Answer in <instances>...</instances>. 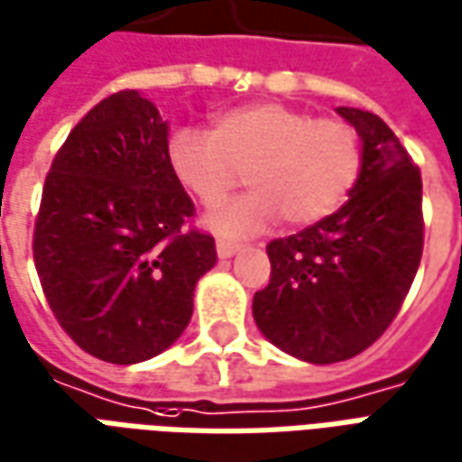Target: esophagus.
Masks as SVG:
<instances>
[{
    "label": "esophagus",
    "instance_id": "34e87169",
    "mask_svg": "<svg viewBox=\"0 0 462 462\" xmlns=\"http://www.w3.org/2000/svg\"><path fill=\"white\" fill-rule=\"evenodd\" d=\"M215 250L220 257H232L235 252L240 250V242H232V240H217L215 242Z\"/></svg>",
    "mask_w": 462,
    "mask_h": 462
}]
</instances>
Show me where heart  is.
I'll use <instances>...</instances> for the list:
<instances>
[{
  "mask_svg": "<svg viewBox=\"0 0 462 462\" xmlns=\"http://www.w3.org/2000/svg\"><path fill=\"white\" fill-rule=\"evenodd\" d=\"M361 138L344 118L260 101L222 111L212 133L180 128L168 141L172 178L202 208H217L247 172V195L208 217L215 232L252 235L282 220L317 225L337 212L361 172Z\"/></svg>",
  "mask_w": 462,
  "mask_h": 462,
  "instance_id": "1",
  "label": "heart"
}]
</instances>
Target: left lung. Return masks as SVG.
Wrapping results in <instances>:
<instances>
[{"instance_id":"8db88e82","label":"left lung","mask_w":462,"mask_h":462,"mask_svg":"<svg viewBox=\"0 0 462 462\" xmlns=\"http://www.w3.org/2000/svg\"><path fill=\"white\" fill-rule=\"evenodd\" d=\"M361 135V172L339 210L267 245L270 284L252 314L267 339L311 364L346 361L391 327L423 254V180L376 114L337 108Z\"/></svg>"}]
</instances>
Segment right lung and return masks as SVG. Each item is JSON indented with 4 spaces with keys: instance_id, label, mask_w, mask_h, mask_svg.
I'll list each match as a JSON object with an SVG mask.
<instances>
[{
    "instance_id": "obj_1",
    "label": "right lung",
    "mask_w": 462,
    "mask_h": 462,
    "mask_svg": "<svg viewBox=\"0 0 462 462\" xmlns=\"http://www.w3.org/2000/svg\"><path fill=\"white\" fill-rule=\"evenodd\" d=\"M168 168V125L123 88L56 152L34 222V267L61 329L108 364L158 356L192 317L217 252Z\"/></svg>"
}]
</instances>
